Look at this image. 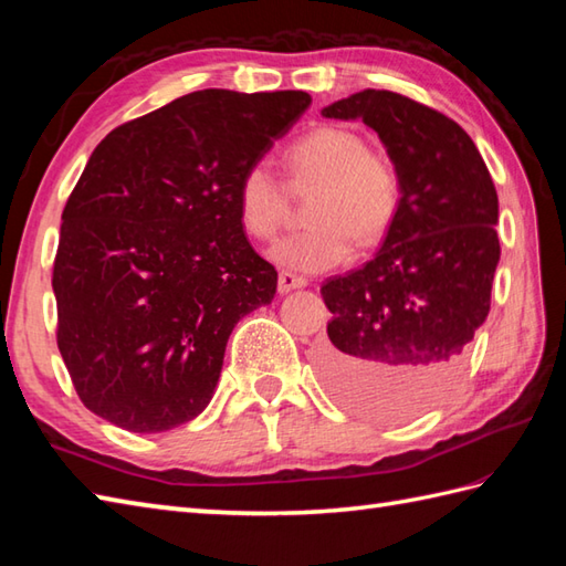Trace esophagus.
Segmentation results:
<instances>
[{"label": "esophagus", "mask_w": 566, "mask_h": 566, "mask_svg": "<svg viewBox=\"0 0 566 566\" xmlns=\"http://www.w3.org/2000/svg\"><path fill=\"white\" fill-rule=\"evenodd\" d=\"M306 276H298L294 272H280V294H290L294 290H302V286H306Z\"/></svg>", "instance_id": "34e87169"}]
</instances>
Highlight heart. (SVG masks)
<instances>
[{"label":"heart","mask_w":566,"mask_h":566,"mask_svg":"<svg viewBox=\"0 0 566 566\" xmlns=\"http://www.w3.org/2000/svg\"><path fill=\"white\" fill-rule=\"evenodd\" d=\"M284 185L314 189L306 203L308 226L272 248V258L296 272H323L359 250L377 245L391 231L403 201V182L387 153L367 148L353 128L318 126L282 153ZM270 167L250 165L235 187L243 231L272 240L290 213L286 189Z\"/></svg>","instance_id":"b5f03b06"}]
</instances>
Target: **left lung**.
<instances>
[{
  "label": "left lung",
  "instance_id": "left-lung-1",
  "mask_svg": "<svg viewBox=\"0 0 566 566\" xmlns=\"http://www.w3.org/2000/svg\"><path fill=\"white\" fill-rule=\"evenodd\" d=\"M323 116L377 130L403 201L377 255L321 286L333 318L318 375L357 413L413 418L454 387L489 316L501 258L494 179L460 124L403 94L363 90Z\"/></svg>",
  "mask_w": 566,
  "mask_h": 566
}]
</instances>
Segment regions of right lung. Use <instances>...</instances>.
I'll list each match as a JSON object with an SVG mask.
<instances>
[{"label": "right lung", "mask_w": 566, "mask_h": 566, "mask_svg": "<svg viewBox=\"0 0 566 566\" xmlns=\"http://www.w3.org/2000/svg\"><path fill=\"white\" fill-rule=\"evenodd\" d=\"M308 104L292 90H201L94 148L53 262L57 350L92 413L163 432L207 408L228 335L276 292L240 226L238 179Z\"/></svg>", "instance_id": "1"}]
</instances>
